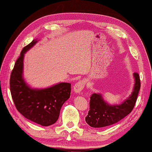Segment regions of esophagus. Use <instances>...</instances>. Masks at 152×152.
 Here are the masks:
<instances>
[{"instance_id": "esophagus-1", "label": "esophagus", "mask_w": 152, "mask_h": 152, "mask_svg": "<svg viewBox=\"0 0 152 152\" xmlns=\"http://www.w3.org/2000/svg\"><path fill=\"white\" fill-rule=\"evenodd\" d=\"M85 80H80L76 83L74 86V91L76 93H80L83 90L84 87H85Z\"/></svg>"}]
</instances>
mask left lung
<instances>
[{"instance_id":"8db88e82","label":"left lung","mask_w":152,"mask_h":152,"mask_svg":"<svg viewBox=\"0 0 152 152\" xmlns=\"http://www.w3.org/2000/svg\"><path fill=\"white\" fill-rule=\"evenodd\" d=\"M134 84L131 95L123 102L110 105L104 100L101 93H93L91 97L90 110L85 118L86 122L93 128H102L117 123L132 112L140 90V78L133 74Z\"/></svg>"}]
</instances>
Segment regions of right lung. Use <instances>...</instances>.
Here are the masks:
<instances>
[{
  "label": "right lung",
  "instance_id": "right-lung-1",
  "mask_svg": "<svg viewBox=\"0 0 152 152\" xmlns=\"http://www.w3.org/2000/svg\"><path fill=\"white\" fill-rule=\"evenodd\" d=\"M37 42V40H33L21 50L11 72L10 90L19 112L35 123L48 126L58 120L62 105L70 97L71 84L59 83L48 88H33L26 83L24 55Z\"/></svg>",
  "mask_w": 152,
  "mask_h": 152
}]
</instances>
